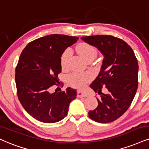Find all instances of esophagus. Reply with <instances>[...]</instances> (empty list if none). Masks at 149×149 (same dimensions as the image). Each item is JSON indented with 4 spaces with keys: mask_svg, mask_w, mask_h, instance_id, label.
I'll list each match as a JSON object with an SVG mask.
<instances>
[{
    "mask_svg": "<svg viewBox=\"0 0 149 149\" xmlns=\"http://www.w3.org/2000/svg\"><path fill=\"white\" fill-rule=\"evenodd\" d=\"M88 97V95L83 93V92H81V91L77 92V97H79V98H81V97Z\"/></svg>",
    "mask_w": 149,
    "mask_h": 149,
    "instance_id": "1",
    "label": "esophagus"
}]
</instances>
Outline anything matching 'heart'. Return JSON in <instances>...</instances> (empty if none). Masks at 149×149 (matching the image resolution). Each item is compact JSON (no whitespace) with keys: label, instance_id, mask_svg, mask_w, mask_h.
<instances>
[{"label":"heart","instance_id":"heart-1","mask_svg":"<svg viewBox=\"0 0 149 149\" xmlns=\"http://www.w3.org/2000/svg\"><path fill=\"white\" fill-rule=\"evenodd\" d=\"M76 49L79 54L86 61L89 58H94L97 54L96 48L88 43H81L79 44ZM70 56V51L69 49H66L62 54L61 57V63L63 68H67ZM91 79V76L89 73L73 72L69 75L68 83L77 88L81 89L83 88Z\"/></svg>","mask_w":149,"mask_h":149}]
</instances>
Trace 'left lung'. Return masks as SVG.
I'll list each match as a JSON object with an SVG mask.
<instances>
[{"instance_id": "8db88e82", "label": "left lung", "mask_w": 149, "mask_h": 149, "mask_svg": "<svg viewBox=\"0 0 149 149\" xmlns=\"http://www.w3.org/2000/svg\"><path fill=\"white\" fill-rule=\"evenodd\" d=\"M84 42L97 47L104 56L97 78L90 87L100 95L98 106L88 112L90 118L109 123L120 117L131 106L138 86V63L125 41L111 35L83 36ZM102 87L109 92L104 94Z\"/></svg>"}]
</instances>
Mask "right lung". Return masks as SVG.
I'll use <instances>...</instances> for the list:
<instances>
[{
	"mask_svg": "<svg viewBox=\"0 0 149 149\" xmlns=\"http://www.w3.org/2000/svg\"><path fill=\"white\" fill-rule=\"evenodd\" d=\"M78 38L63 34L45 36L27 44L20 55L15 71L18 100L36 120L48 124L59 122L76 99L77 93L71 88L53 93L49 90L61 72L62 54Z\"/></svg>",
	"mask_w": 149,
	"mask_h": 149,
	"instance_id": "obj_1",
	"label": "right lung"
}]
</instances>
